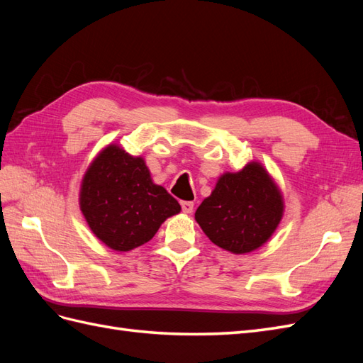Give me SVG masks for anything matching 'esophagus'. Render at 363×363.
I'll use <instances>...</instances> for the list:
<instances>
[{"mask_svg":"<svg viewBox=\"0 0 363 363\" xmlns=\"http://www.w3.org/2000/svg\"><path fill=\"white\" fill-rule=\"evenodd\" d=\"M180 206H182V211L184 213H192V211H194V203L192 201H182Z\"/></svg>","mask_w":363,"mask_h":363,"instance_id":"1","label":"esophagus"}]
</instances>
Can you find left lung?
<instances>
[{"label": "left lung", "instance_id": "1", "mask_svg": "<svg viewBox=\"0 0 363 363\" xmlns=\"http://www.w3.org/2000/svg\"><path fill=\"white\" fill-rule=\"evenodd\" d=\"M281 215L276 184L259 163H250L218 180L212 195L196 208L195 219L215 245L244 255L267 242Z\"/></svg>", "mask_w": 363, "mask_h": 363}]
</instances>
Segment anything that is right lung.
Listing matches in <instances>:
<instances>
[{"mask_svg": "<svg viewBox=\"0 0 363 363\" xmlns=\"http://www.w3.org/2000/svg\"><path fill=\"white\" fill-rule=\"evenodd\" d=\"M80 207L96 238L116 251L148 242L164 219L180 212L179 201L151 182L145 162L116 145L87 169Z\"/></svg>", "mask_w": 363, "mask_h": 363, "instance_id": "add662e5", "label": "right lung"}]
</instances>
